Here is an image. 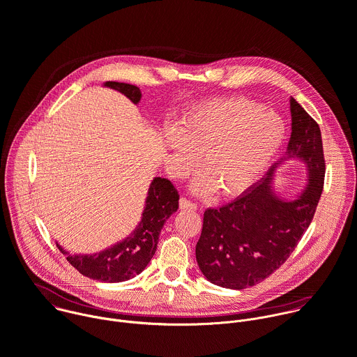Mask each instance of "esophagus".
<instances>
[{"label": "esophagus", "instance_id": "obj_1", "mask_svg": "<svg viewBox=\"0 0 357 357\" xmlns=\"http://www.w3.org/2000/svg\"><path fill=\"white\" fill-rule=\"evenodd\" d=\"M179 207L182 208V210H196L197 208V206L195 204V203H192L190 200H188L186 197H181V200H179Z\"/></svg>", "mask_w": 357, "mask_h": 357}]
</instances>
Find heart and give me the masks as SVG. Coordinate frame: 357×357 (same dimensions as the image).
Returning <instances> with one entry per match:
<instances>
[{"label": "heart", "mask_w": 357, "mask_h": 357, "mask_svg": "<svg viewBox=\"0 0 357 357\" xmlns=\"http://www.w3.org/2000/svg\"><path fill=\"white\" fill-rule=\"evenodd\" d=\"M283 117L245 98H224L188 110L164 132L165 149L190 169L200 154L203 172L193 182L200 195L221 196L248 189L275 160L286 140Z\"/></svg>", "instance_id": "heart-1"}]
</instances>
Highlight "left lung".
Masks as SVG:
<instances>
[{"instance_id":"8db88e82","label":"left lung","mask_w":357,"mask_h":357,"mask_svg":"<svg viewBox=\"0 0 357 357\" xmlns=\"http://www.w3.org/2000/svg\"><path fill=\"white\" fill-rule=\"evenodd\" d=\"M291 137L286 155L248 192L203 215L196 261L208 282L243 290L269 278L297 247L310 227L325 178V160L318 123L291 98ZM301 159L309 182L294 201L273 190V174L282 162Z\"/></svg>"}]
</instances>
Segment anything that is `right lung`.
Masks as SVG:
<instances>
[{"label":"right lung","instance_id":"add662e5","mask_svg":"<svg viewBox=\"0 0 357 357\" xmlns=\"http://www.w3.org/2000/svg\"><path fill=\"white\" fill-rule=\"evenodd\" d=\"M105 86L122 92L133 103H139L142 99V92L136 85L107 81ZM178 190L171 181L154 178L142 221L128 238L93 255H70L57 243L56 245L71 266L89 279L107 283L129 280L142 273L154 257L160 232L169 215L178 210Z\"/></svg>","mask_w":357,"mask_h":357}]
</instances>
